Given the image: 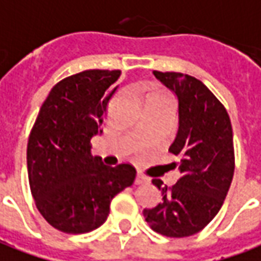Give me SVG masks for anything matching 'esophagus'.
<instances>
[{
  "label": "esophagus",
  "mask_w": 261,
  "mask_h": 261,
  "mask_svg": "<svg viewBox=\"0 0 261 261\" xmlns=\"http://www.w3.org/2000/svg\"><path fill=\"white\" fill-rule=\"evenodd\" d=\"M149 178L148 176H145L141 172H137V178H136V184L137 185H140V184H148Z\"/></svg>",
  "instance_id": "34e87169"
}]
</instances>
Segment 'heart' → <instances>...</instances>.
Returning <instances> with one entry per match:
<instances>
[{"label":"heart","mask_w":261,"mask_h":261,"mask_svg":"<svg viewBox=\"0 0 261 261\" xmlns=\"http://www.w3.org/2000/svg\"><path fill=\"white\" fill-rule=\"evenodd\" d=\"M152 97H168L165 93H162V92H154V93H151L149 94V97L148 99H152Z\"/></svg>","instance_id":"heart-1"}]
</instances>
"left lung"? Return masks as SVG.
<instances>
[{"label": "left lung", "mask_w": 261, "mask_h": 261, "mask_svg": "<svg viewBox=\"0 0 261 261\" xmlns=\"http://www.w3.org/2000/svg\"><path fill=\"white\" fill-rule=\"evenodd\" d=\"M154 76L178 100V133L169 152L179 158L181 178L168 188L152 179L162 202L144 209L154 232L187 238L200 232L223 205L234 172L230 118L223 105L200 80L176 72Z\"/></svg>", "instance_id": "1"}]
</instances>
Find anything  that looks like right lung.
I'll return each instance as SVG.
<instances>
[{
	"mask_svg": "<svg viewBox=\"0 0 261 261\" xmlns=\"http://www.w3.org/2000/svg\"><path fill=\"white\" fill-rule=\"evenodd\" d=\"M120 70H85L61 80L43 101L27 148L31 192L49 225L65 233L92 232L110 213V202L136 179L130 164L105 165L92 155L101 134Z\"/></svg>",
	"mask_w": 261,
	"mask_h": 261,
	"instance_id": "obj_1",
	"label": "right lung"
}]
</instances>
